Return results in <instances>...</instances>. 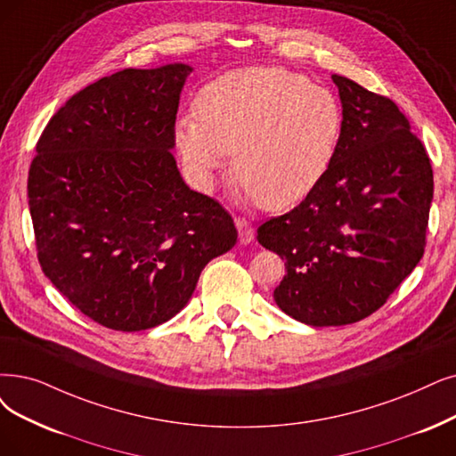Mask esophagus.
<instances>
[{"mask_svg":"<svg viewBox=\"0 0 456 456\" xmlns=\"http://www.w3.org/2000/svg\"><path fill=\"white\" fill-rule=\"evenodd\" d=\"M235 226H238L241 245L252 243V240H254V228H252V224L248 221H245V218H238V221H235Z\"/></svg>","mask_w":456,"mask_h":456,"instance_id":"34e87169","label":"esophagus"}]
</instances>
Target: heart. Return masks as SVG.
<instances>
[{"mask_svg":"<svg viewBox=\"0 0 456 456\" xmlns=\"http://www.w3.org/2000/svg\"><path fill=\"white\" fill-rule=\"evenodd\" d=\"M194 118L175 126L181 159L209 187L235 153V175L252 200L286 209L330 172L342 112L330 89L282 67L230 70L200 89Z\"/></svg>","mask_w":456,"mask_h":456,"instance_id":"b5f03b06","label":"heart"}]
</instances>
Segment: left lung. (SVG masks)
<instances>
[{
  "mask_svg": "<svg viewBox=\"0 0 456 456\" xmlns=\"http://www.w3.org/2000/svg\"><path fill=\"white\" fill-rule=\"evenodd\" d=\"M331 78L342 104L333 165L256 238L286 265L275 303L313 327L359 322L387 301L423 258L434 192L430 159L398 106L350 78Z\"/></svg>",
  "mask_w": 456,
  "mask_h": 456,
  "instance_id": "left-lung-1",
  "label": "left lung"
}]
</instances>
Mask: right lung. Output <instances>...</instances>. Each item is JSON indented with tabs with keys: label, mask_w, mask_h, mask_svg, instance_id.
I'll return each instance as SVG.
<instances>
[{
	"label": "right lung",
	"mask_w": 456,
	"mask_h": 456,
	"mask_svg": "<svg viewBox=\"0 0 456 456\" xmlns=\"http://www.w3.org/2000/svg\"><path fill=\"white\" fill-rule=\"evenodd\" d=\"M192 67L125 69L72 95L37 143L28 198L45 275L114 331L183 308L202 269L238 241L232 216L191 191L170 150Z\"/></svg>",
	"instance_id": "add662e5"
}]
</instances>
